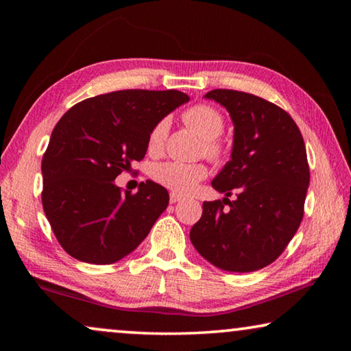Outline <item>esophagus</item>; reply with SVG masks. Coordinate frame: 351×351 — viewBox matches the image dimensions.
Here are the masks:
<instances>
[{
	"label": "esophagus",
	"instance_id": "esophagus-1",
	"mask_svg": "<svg viewBox=\"0 0 351 351\" xmlns=\"http://www.w3.org/2000/svg\"><path fill=\"white\" fill-rule=\"evenodd\" d=\"M181 199H182L181 195H178V193H175V192H171V193H170V203H171V204L180 203Z\"/></svg>",
	"mask_w": 351,
	"mask_h": 351
}]
</instances>
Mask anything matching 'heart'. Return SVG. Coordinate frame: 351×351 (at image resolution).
Listing matches in <instances>:
<instances>
[{
    "mask_svg": "<svg viewBox=\"0 0 351 351\" xmlns=\"http://www.w3.org/2000/svg\"><path fill=\"white\" fill-rule=\"evenodd\" d=\"M184 122L190 128H193L201 138H203V152L212 161H221L226 156V145L218 139V136L223 133L224 119L215 106L209 104H197L190 106L182 114ZM169 133V121L161 119L154 123L153 128L148 133L147 148L150 154H159L162 152L165 139ZM153 180L161 184V186L173 190L175 193L187 195L193 192L207 176V167L201 162L186 164L178 161H169L154 165L152 171Z\"/></svg>",
    "mask_w": 351,
    "mask_h": 351,
    "instance_id": "b5f03b06",
    "label": "heart"
}]
</instances>
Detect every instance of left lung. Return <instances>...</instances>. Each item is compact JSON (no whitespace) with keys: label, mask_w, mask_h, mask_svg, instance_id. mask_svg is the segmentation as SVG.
<instances>
[{"label":"left lung","mask_w":351,"mask_h":351,"mask_svg":"<svg viewBox=\"0 0 351 351\" xmlns=\"http://www.w3.org/2000/svg\"><path fill=\"white\" fill-rule=\"evenodd\" d=\"M234 122L230 161L212 187L237 199L204 201L190 241L217 268L252 272L280 257L304 218L310 167L299 127L287 111L254 94H206ZM229 205L228 210L225 206Z\"/></svg>","instance_id":"obj_1"}]
</instances>
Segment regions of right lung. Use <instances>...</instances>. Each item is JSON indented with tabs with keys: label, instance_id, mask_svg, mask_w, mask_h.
Returning <instances> with one entry per match:
<instances>
[{
	"label": "right lung",
	"instance_id": "right-lung-1",
	"mask_svg": "<svg viewBox=\"0 0 351 351\" xmlns=\"http://www.w3.org/2000/svg\"><path fill=\"white\" fill-rule=\"evenodd\" d=\"M189 102L181 91L122 90L85 99L57 122L41 161V203L71 257L110 265L133 252L167 209V189L141 182L136 193L114 182L147 153L154 123Z\"/></svg>",
	"mask_w": 351,
	"mask_h": 351
}]
</instances>
